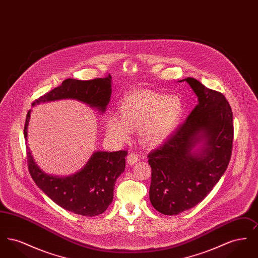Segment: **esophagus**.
<instances>
[{
  "label": "esophagus",
  "mask_w": 258,
  "mask_h": 258,
  "mask_svg": "<svg viewBox=\"0 0 258 258\" xmlns=\"http://www.w3.org/2000/svg\"><path fill=\"white\" fill-rule=\"evenodd\" d=\"M138 160H139V157L137 154H135V153H130L126 157V161L130 165H134Z\"/></svg>",
  "instance_id": "34e87169"
}]
</instances>
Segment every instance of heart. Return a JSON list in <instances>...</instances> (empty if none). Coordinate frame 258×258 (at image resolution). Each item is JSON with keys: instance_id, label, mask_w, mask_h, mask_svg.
Here are the masks:
<instances>
[{"instance_id": "1", "label": "heart", "mask_w": 258, "mask_h": 258, "mask_svg": "<svg viewBox=\"0 0 258 258\" xmlns=\"http://www.w3.org/2000/svg\"><path fill=\"white\" fill-rule=\"evenodd\" d=\"M184 111L177 96L138 92L126 96L120 103V116H111L107 133L119 142L130 139L132 131L139 130L141 141L151 147L166 141L180 122Z\"/></svg>"}]
</instances>
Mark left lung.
I'll return each instance as SVG.
<instances>
[{"instance_id":"obj_1","label":"left lung","mask_w":258,"mask_h":258,"mask_svg":"<svg viewBox=\"0 0 258 258\" xmlns=\"http://www.w3.org/2000/svg\"><path fill=\"white\" fill-rule=\"evenodd\" d=\"M185 81L198 98L195 109L161 147L149 155L150 201L173 216L195 207L220 181L232 154L233 113L225 97L198 80Z\"/></svg>"}]
</instances>
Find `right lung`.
<instances>
[{
    "label": "right lung",
    "instance_id": "add662e5",
    "mask_svg": "<svg viewBox=\"0 0 258 258\" xmlns=\"http://www.w3.org/2000/svg\"><path fill=\"white\" fill-rule=\"evenodd\" d=\"M111 75L93 80L66 79L61 86L53 89L37 98L33 105L63 98L82 101L91 107L104 112L110 100ZM31 110L28 111L24 126L27 141ZM126 151L96 152L86 165L72 176H52L37 166L27 145L29 171L37 186L61 208L74 214L94 217L102 214L113 200L114 185L117 178L124 171Z\"/></svg>",
    "mask_w": 258,
    "mask_h": 258
}]
</instances>
